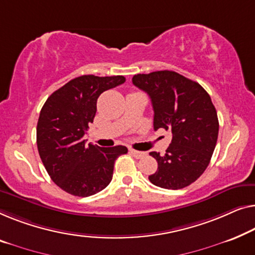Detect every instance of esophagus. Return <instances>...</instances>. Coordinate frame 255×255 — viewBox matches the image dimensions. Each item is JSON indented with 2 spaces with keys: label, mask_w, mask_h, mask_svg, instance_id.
<instances>
[{
  "label": "esophagus",
  "mask_w": 255,
  "mask_h": 255,
  "mask_svg": "<svg viewBox=\"0 0 255 255\" xmlns=\"http://www.w3.org/2000/svg\"><path fill=\"white\" fill-rule=\"evenodd\" d=\"M130 153L133 155L135 158H141L146 155L145 152H140V150H135V149H132V148L130 149Z\"/></svg>",
  "instance_id": "esophagus-1"
}]
</instances>
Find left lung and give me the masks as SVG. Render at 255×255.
<instances>
[{
  "instance_id": "1",
  "label": "left lung",
  "mask_w": 255,
  "mask_h": 255,
  "mask_svg": "<svg viewBox=\"0 0 255 255\" xmlns=\"http://www.w3.org/2000/svg\"><path fill=\"white\" fill-rule=\"evenodd\" d=\"M132 83L149 95L154 130L172 133L164 155L149 153L157 170L148 179L162 189L189 186L208 167L216 146L219 120L212 99L200 84L168 70L134 75Z\"/></svg>"
}]
</instances>
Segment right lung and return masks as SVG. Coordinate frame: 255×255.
Here are the masks:
<instances>
[{
  "label": "right lung",
  "mask_w": 255,
  "mask_h": 255,
  "mask_svg": "<svg viewBox=\"0 0 255 255\" xmlns=\"http://www.w3.org/2000/svg\"><path fill=\"white\" fill-rule=\"evenodd\" d=\"M123 76L85 75L55 91L43 105L36 127V145L48 175L62 190L90 197L109 185L114 164L125 146L86 145L84 134L93 123L103 92L123 84Z\"/></svg>",
  "instance_id": "right-lung-1"
}]
</instances>
